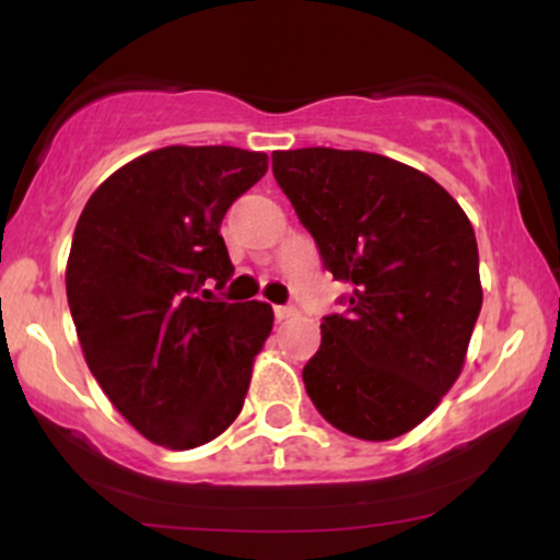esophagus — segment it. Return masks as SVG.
Returning a JSON list of instances; mask_svg holds the SVG:
<instances>
[{
	"label": "esophagus",
	"instance_id": "obj_1",
	"mask_svg": "<svg viewBox=\"0 0 560 560\" xmlns=\"http://www.w3.org/2000/svg\"><path fill=\"white\" fill-rule=\"evenodd\" d=\"M273 313H276V320H289V318L298 316V307H292V305H276Z\"/></svg>",
	"mask_w": 560,
	"mask_h": 560
}]
</instances>
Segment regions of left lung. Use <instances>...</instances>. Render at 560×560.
I'll return each mask as SVG.
<instances>
[{
    "instance_id": "left-lung-1",
    "label": "left lung",
    "mask_w": 560,
    "mask_h": 560,
    "mask_svg": "<svg viewBox=\"0 0 560 560\" xmlns=\"http://www.w3.org/2000/svg\"><path fill=\"white\" fill-rule=\"evenodd\" d=\"M273 176L352 289L302 369L339 432L395 440L427 419L466 363L481 311L479 249L464 208L427 173L361 150L273 152Z\"/></svg>"
}]
</instances>
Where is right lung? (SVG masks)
<instances>
[{
  "instance_id": "add662e5",
  "label": "right lung",
  "mask_w": 560,
  "mask_h": 560,
  "mask_svg": "<svg viewBox=\"0 0 560 560\" xmlns=\"http://www.w3.org/2000/svg\"><path fill=\"white\" fill-rule=\"evenodd\" d=\"M266 171V152L163 147L105 178L75 223L66 289L83 358L155 445L199 447L240 416L273 311L205 287L234 273L221 221Z\"/></svg>"
}]
</instances>
